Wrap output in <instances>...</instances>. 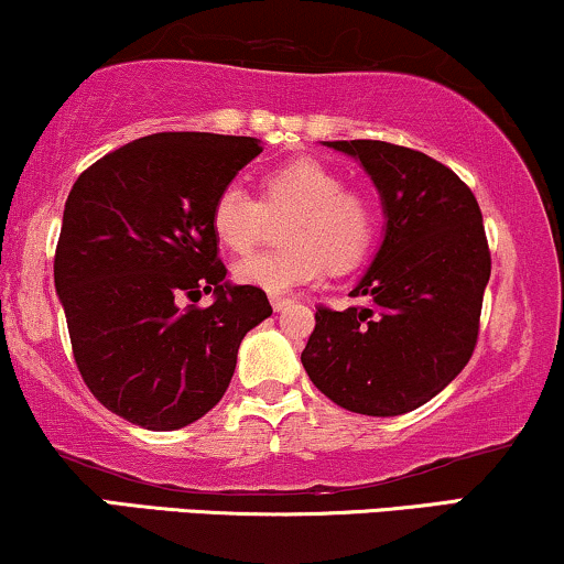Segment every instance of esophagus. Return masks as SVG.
<instances>
[{"label":"esophagus","instance_id":"obj_1","mask_svg":"<svg viewBox=\"0 0 564 564\" xmlns=\"http://www.w3.org/2000/svg\"><path fill=\"white\" fill-rule=\"evenodd\" d=\"M290 305H293V301H290V297H271V308L276 311V314H280V311H284V308H290Z\"/></svg>","mask_w":564,"mask_h":564}]
</instances>
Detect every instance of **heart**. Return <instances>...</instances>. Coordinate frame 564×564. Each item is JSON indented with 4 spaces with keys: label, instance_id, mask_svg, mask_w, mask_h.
Instances as JSON below:
<instances>
[{
    "label": "heart",
    "instance_id": "heart-1",
    "mask_svg": "<svg viewBox=\"0 0 564 564\" xmlns=\"http://www.w3.org/2000/svg\"><path fill=\"white\" fill-rule=\"evenodd\" d=\"M263 204L246 187L225 185L212 204V229L227 250L246 253L269 214L293 212L284 225V250L238 261L235 280L269 295H288L322 280L326 263L356 267L377 235V208L366 193L345 187L335 166L295 159L261 180Z\"/></svg>",
    "mask_w": 564,
    "mask_h": 564
}]
</instances>
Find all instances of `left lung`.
<instances>
[{"label": "left lung", "instance_id": "obj_1", "mask_svg": "<svg viewBox=\"0 0 564 564\" xmlns=\"http://www.w3.org/2000/svg\"><path fill=\"white\" fill-rule=\"evenodd\" d=\"M364 166L384 238L350 297L316 311L303 350L311 381L339 408L402 415L440 394L474 356L491 256L481 208L455 172L384 141H324Z\"/></svg>", "mask_w": 564, "mask_h": 564}]
</instances>
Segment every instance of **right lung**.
Here are the masks:
<instances>
[{"mask_svg":"<svg viewBox=\"0 0 564 564\" xmlns=\"http://www.w3.org/2000/svg\"><path fill=\"white\" fill-rule=\"evenodd\" d=\"M259 138L156 133L88 166L69 191L54 256L83 381L104 408L151 431L206 415L242 337L271 316L267 293L227 280L212 204ZM200 294L212 306H185Z\"/></svg>","mask_w":564,"mask_h":564,"instance_id":"obj_1","label":"right lung"}]
</instances>
